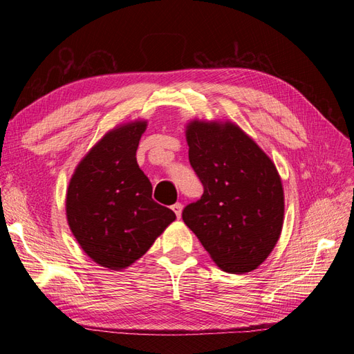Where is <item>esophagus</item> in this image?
Listing matches in <instances>:
<instances>
[{
    "mask_svg": "<svg viewBox=\"0 0 354 354\" xmlns=\"http://www.w3.org/2000/svg\"><path fill=\"white\" fill-rule=\"evenodd\" d=\"M171 209H173L174 212H176V216H177V218H180L181 217V211H183V205H181L180 202H177V203H174L173 207H171Z\"/></svg>",
    "mask_w": 354,
    "mask_h": 354,
    "instance_id": "1",
    "label": "esophagus"
}]
</instances>
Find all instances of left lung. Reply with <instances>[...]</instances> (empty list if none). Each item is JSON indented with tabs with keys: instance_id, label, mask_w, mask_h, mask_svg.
Instances as JSON below:
<instances>
[{
	"instance_id": "obj_1",
	"label": "left lung",
	"mask_w": 354,
	"mask_h": 354,
	"mask_svg": "<svg viewBox=\"0 0 354 354\" xmlns=\"http://www.w3.org/2000/svg\"><path fill=\"white\" fill-rule=\"evenodd\" d=\"M186 140L203 195L183 209V221L223 272L255 270L283 226L285 196L274 162L232 121H190Z\"/></svg>"
}]
</instances>
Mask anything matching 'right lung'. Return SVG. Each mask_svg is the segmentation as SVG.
Listing matches in <instances>:
<instances>
[{
  "mask_svg": "<svg viewBox=\"0 0 354 354\" xmlns=\"http://www.w3.org/2000/svg\"><path fill=\"white\" fill-rule=\"evenodd\" d=\"M147 121L115 127L75 168L66 218L84 252L102 267L122 270L143 257L176 214L152 199V185L136 152Z\"/></svg>",
  "mask_w": 354,
  "mask_h": 354,
  "instance_id": "add662e5",
  "label": "right lung"
}]
</instances>
